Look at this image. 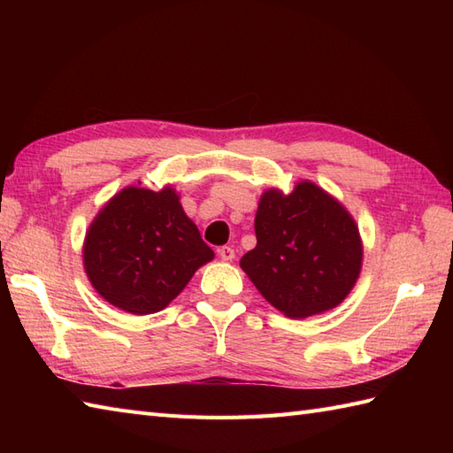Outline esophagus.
I'll use <instances>...</instances> for the list:
<instances>
[{
	"label": "esophagus",
	"instance_id": "1",
	"mask_svg": "<svg viewBox=\"0 0 453 453\" xmlns=\"http://www.w3.org/2000/svg\"><path fill=\"white\" fill-rule=\"evenodd\" d=\"M218 257L221 258V261H234V258H235V251H234L232 247L224 245V247L218 249Z\"/></svg>",
	"mask_w": 453,
	"mask_h": 453
}]
</instances>
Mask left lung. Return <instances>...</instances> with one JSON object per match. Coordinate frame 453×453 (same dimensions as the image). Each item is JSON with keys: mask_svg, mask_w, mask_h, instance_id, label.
I'll return each mask as SVG.
<instances>
[{"mask_svg": "<svg viewBox=\"0 0 453 453\" xmlns=\"http://www.w3.org/2000/svg\"><path fill=\"white\" fill-rule=\"evenodd\" d=\"M257 247L242 268L278 311L294 319L339 305L362 265L358 227L339 202L300 182L292 195L266 190L255 216Z\"/></svg>", "mask_w": 453, "mask_h": 453, "instance_id": "1", "label": "left lung"}]
</instances>
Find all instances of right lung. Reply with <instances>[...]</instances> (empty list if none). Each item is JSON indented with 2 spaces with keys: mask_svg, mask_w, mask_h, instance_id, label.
I'll return each mask as SVG.
<instances>
[{
  "mask_svg": "<svg viewBox=\"0 0 453 453\" xmlns=\"http://www.w3.org/2000/svg\"><path fill=\"white\" fill-rule=\"evenodd\" d=\"M214 258L173 188H124L85 237V273L114 307L148 315L182 292L196 268Z\"/></svg>",
  "mask_w": 453,
  "mask_h": 453,
  "instance_id": "obj_1",
  "label": "right lung"
}]
</instances>
